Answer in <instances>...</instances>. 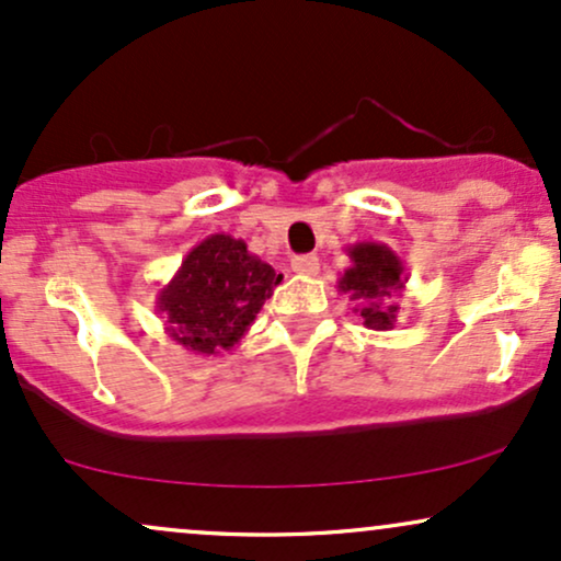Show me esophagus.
<instances>
[{
  "instance_id": "1",
  "label": "esophagus",
  "mask_w": 561,
  "mask_h": 561,
  "mask_svg": "<svg viewBox=\"0 0 561 561\" xmlns=\"http://www.w3.org/2000/svg\"><path fill=\"white\" fill-rule=\"evenodd\" d=\"M293 272H298L302 276H317L319 259L317 255H298V259H293Z\"/></svg>"
}]
</instances>
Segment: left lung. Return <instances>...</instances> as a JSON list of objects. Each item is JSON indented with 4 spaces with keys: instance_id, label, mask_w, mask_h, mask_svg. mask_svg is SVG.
<instances>
[{
    "instance_id": "obj_1",
    "label": "left lung",
    "mask_w": 561,
    "mask_h": 561,
    "mask_svg": "<svg viewBox=\"0 0 561 561\" xmlns=\"http://www.w3.org/2000/svg\"><path fill=\"white\" fill-rule=\"evenodd\" d=\"M347 259L351 266L340 274L337 289L356 302L353 311L364 319V327L377 332L392 330L401 311L396 295H401L409 282L403 261L382 242L351 244Z\"/></svg>"
}]
</instances>
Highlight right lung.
<instances>
[{
    "label": "right lung",
    "instance_id": "1",
    "mask_svg": "<svg viewBox=\"0 0 561 561\" xmlns=\"http://www.w3.org/2000/svg\"><path fill=\"white\" fill-rule=\"evenodd\" d=\"M282 282L268 263L229 234H210L186 253L156 308L165 334L199 356L231 351Z\"/></svg>",
    "mask_w": 561,
    "mask_h": 561
}]
</instances>
